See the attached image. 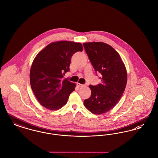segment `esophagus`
I'll use <instances>...</instances> for the list:
<instances>
[{
  "label": "esophagus",
  "instance_id": "1",
  "mask_svg": "<svg viewBox=\"0 0 158 158\" xmlns=\"http://www.w3.org/2000/svg\"><path fill=\"white\" fill-rule=\"evenodd\" d=\"M77 87H81L84 86V85H83V84H80V83H77Z\"/></svg>",
  "mask_w": 158,
  "mask_h": 158
}]
</instances>
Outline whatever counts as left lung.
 Instances as JSON below:
<instances>
[{"instance_id":"left-lung-1","label":"left lung","mask_w":158,"mask_h":158,"mask_svg":"<svg viewBox=\"0 0 158 158\" xmlns=\"http://www.w3.org/2000/svg\"><path fill=\"white\" fill-rule=\"evenodd\" d=\"M85 52L102 83L90 85L91 96L84 105L95 115L105 114L114 108L122 97L127 85V73L119 53L103 42L83 43Z\"/></svg>"}]
</instances>
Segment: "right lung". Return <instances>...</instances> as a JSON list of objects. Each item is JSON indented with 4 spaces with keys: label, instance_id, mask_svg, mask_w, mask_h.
Wrapping results in <instances>:
<instances>
[{
    "label": "right lung",
    "instance_id": "obj_1",
    "mask_svg": "<svg viewBox=\"0 0 158 158\" xmlns=\"http://www.w3.org/2000/svg\"><path fill=\"white\" fill-rule=\"evenodd\" d=\"M83 50L80 43L59 41L50 43L37 55L31 67L30 81L43 106L55 110L67 103L75 90V84L64 79V75L69 71L73 55Z\"/></svg>",
    "mask_w": 158,
    "mask_h": 158
}]
</instances>
